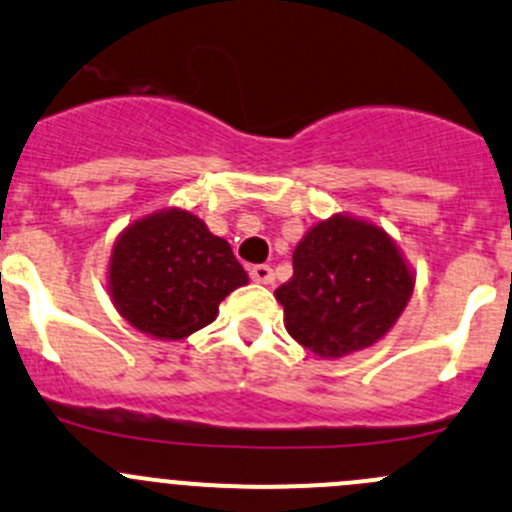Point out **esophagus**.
<instances>
[{
  "instance_id": "34e87169",
  "label": "esophagus",
  "mask_w": 512,
  "mask_h": 512,
  "mask_svg": "<svg viewBox=\"0 0 512 512\" xmlns=\"http://www.w3.org/2000/svg\"><path fill=\"white\" fill-rule=\"evenodd\" d=\"M250 277L255 282H260V285H270V282L275 280V272H272L270 265H252Z\"/></svg>"
}]
</instances>
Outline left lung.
I'll return each mask as SVG.
<instances>
[{
  "mask_svg": "<svg viewBox=\"0 0 512 512\" xmlns=\"http://www.w3.org/2000/svg\"><path fill=\"white\" fill-rule=\"evenodd\" d=\"M292 277L275 290L285 327L325 360L375 345L398 322L415 277L393 237L377 225L335 215L297 242Z\"/></svg>",
  "mask_w": 512,
  "mask_h": 512,
  "instance_id": "obj_1",
  "label": "left lung"
}]
</instances>
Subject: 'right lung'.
Wrapping results in <instances>:
<instances>
[{
  "mask_svg": "<svg viewBox=\"0 0 512 512\" xmlns=\"http://www.w3.org/2000/svg\"><path fill=\"white\" fill-rule=\"evenodd\" d=\"M247 285L227 240L187 210L132 222L109 257V295L119 315L157 340H182L210 325L220 302Z\"/></svg>",
  "mask_w": 512,
  "mask_h": 512,
  "instance_id": "right-lung-1",
  "label": "right lung"
}]
</instances>
